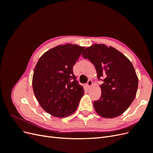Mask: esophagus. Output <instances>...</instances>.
Wrapping results in <instances>:
<instances>
[{
	"instance_id": "34e87169",
	"label": "esophagus",
	"mask_w": 153,
	"mask_h": 153,
	"mask_svg": "<svg viewBox=\"0 0 153 153\" xmlns=\"http://www.w3.org/2000/svg\"><path fill=\"white\" fill-rule=\"evenodd\" d=\"M92 85V81L91 80H88L87 83L86 84L87 87L88 88H89Z\"/></svg>"
}]
</instances>
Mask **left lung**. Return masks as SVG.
I'll list each match as a JSON object with an SVG mask.
<instances>
[{"label":"left lung","mask_w":153,"mask_h":153,"mask_svg":"<svg viewBox=\"0 0 153 153\" xmlns=\"http://www.w3.org/2000/svg\"><path fill=\"white\" fill-rule=\"evenodd\" d=\"M82 56L94 64L98 78L104 77L100 98L94 101L97 114L114 118L126 111L135 99L138 77L130 61L119 51L104 44H94L85 49Z\"/></svg>","instance_id":"1"}]
</instances>
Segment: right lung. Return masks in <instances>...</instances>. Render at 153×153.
<instances>
[{
  "label": "right lung",
  "instance_id": "obj_1",
  "mask_svg": "<svg viewBox=\"0 0 153 153\" xmlns=\"http://www.w3.org/2000/svg\"><path fill=\"white\" fill-rule=\"evenodd\" d=\"M84 47L68 43L44 53L35 66L32 88L43 109L57 117L75 112L84 90L76 80L73 67Z\"/></svg>",
  "mask_w": 153,
  "mask_h": 153
}]
</instances>
